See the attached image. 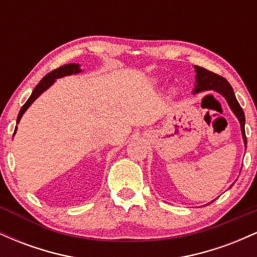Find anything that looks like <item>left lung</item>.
I'll return each instance as SVG.
<instances>
[{
    "label": "left lung",
    "mask_w": 257,
    "mask_h": 257,
    "mask_svg": "<svg viewBox=\"0 0 257 257\" xmlns=\"http://www.w3.org/2000/svg\"><path fill=\"white\" fill-rule=\"evenodd\" d=\"M196 82L197 85L194 88L193 93H199L203 90H209L213 89L219 91L220 94H222L225 96L227 102H228L229 107L232 108V111L234 112L235 116L238 117L240 122V128H241V135H243L244 144L246 147V137H245V129H244V124H245V116H244L243 108L240 107L239 102L237 101L234 95V91L231 84L228 83L226 78H223L222 76L216 75V73L209 71V70L203 69L200 66H196Z\"/></svg>",
    "instance_id": "left-lung-1"
}]
</instances>
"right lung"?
Returning a JSON list of instances; mask_svg holds the SVG:
<instances>
[{
	"label": "right lung",
	"instance_id": "obj_1",
	"mask_svg": "<svg viewBox=\"0 0 257 257\" xmlns=\"http://www.w3.org/2000/svg\"><path fill=\"white\" fill-rule=\"evenodd\" d=\"M81 70H79V65L77 64H66L64 65V66H60L58 67V69L53 70L52 72H49L48 75H46L44 77L41 79V82L36 85V88H35L34 91H32L31 96L28 99V101L25 102L24 105H23L22 110H20L19 114H18V118H17V123H19L20 118H22L23 113L28 110V107L30 106L32 102L36 100L38 96L41 95V94L43 93L44 90L47 89L48 87H51L53 84V82L55 81V78H60V77H64V76H67V75H72V73H78ZM17 132V126H16V131L14 133Z\"/></svg>",
	"mask_w": 257,
	"mask_h": 257
}]
</instances>
